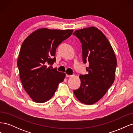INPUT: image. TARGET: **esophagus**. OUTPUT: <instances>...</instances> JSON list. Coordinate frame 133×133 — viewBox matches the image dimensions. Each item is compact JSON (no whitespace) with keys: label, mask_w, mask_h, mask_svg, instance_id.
Here are the masks:
<instances>
[{"label":"esophagus","mask_w":133,"mask_h":133,"mask_svg":"<svg viewBox=\"0 0 133 133\" xmlns=\"http://www.w3.org/2000/svg\"><path fill=\"white\" fill-rule=\"evenodd\" d=\"M73 75H68V74H66V77H72V76H73Z\"/></svg>","instance_id":"1"}]
</instances>
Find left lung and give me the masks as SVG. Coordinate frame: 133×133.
<instances>
[{
  "instance_id": "8db88e82",
  "label": "left lung",
  "mask_w": 133,
  "mask_h": 133,
  "mask_svg": "<svg viewBox=\"0 0 133 133\" xmlns=\"http://www.w3.org/2000/svg\"><path fill=\"white\" fill-rule=\"evenodd\" d=\"M73 35L82 43L83 62L89 63L86 68L88 74L79 76L81 85L74 94L81 103L91 105L103 98L114 83L116 58L109 42L97 28L79 29Z\"/></svg>"
}]
</instances>
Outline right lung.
I'll use <instances>...</instances> for the list:
<instances>
[{
    "label": "right lung",
    "mask_w": 133,
    "mask_h": 133,
    "mask_svg": "<svg viewBox=\"0 0 133 133\" xmlns=\"http://www.w3.org/2000/svg\"><path fill=\"white\" fill-rule=\"evenodd\" d=\"M73 30L42 28L31 33L23 42L17 61L24 89L33 101L49 100L63 82L65 74L48 66L55 62L57 48L69 38Z\"/></svg>",
    "instance_id": "1"
}]
</instances>
